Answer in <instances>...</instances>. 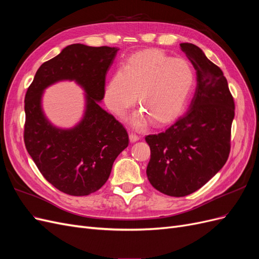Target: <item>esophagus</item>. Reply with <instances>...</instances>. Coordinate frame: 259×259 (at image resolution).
I'll return each mask as SVG.
<instances>
[{
	"label": "esophagus",
	"mask_w": 259,
	"mask_h": 259,
	"mask_svg": "<svg viewBox=\"0 0 259 259\" xmlns=\"http://www.w3.org/2000/svg\"><path fill=\"white\" fill-rule=\"evenodd\" d=\"M140 139V137L138 136V135H136V134H130V142L131 143H136V142H138V140Z\"/></svg>",
	"instance_id": "esophagus-1"
}]
</instances>
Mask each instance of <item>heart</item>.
<instances>
[{"label": "heart", "mask_w": 259, "mask_h": 259, "mask_svg": "<svg viewBox=\"0 0 259 259\" xmlns=\"http://www.w3.org/2000/svg\"><path fill=\"white\" fill-rule=\"evenodd\" d=\"M195 74L189 61L171 58L158 50L139 52L124 62L109 79L105 104L113 114L123 116L137 99L142 109L130 121L145 128L150 117L156 124L171 121L185 108L194 85Z\"/></svg>", "instance_id": "heart-1"}]
</instances>
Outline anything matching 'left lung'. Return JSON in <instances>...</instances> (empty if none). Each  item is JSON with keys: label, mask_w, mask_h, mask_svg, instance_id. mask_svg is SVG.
I'll return each instance as SVG.
<instances>
[{"label": "left lung", "mask_w": 259, "mask_h": 259, "mask_svg": "<svg viewBox=\"0 0 259 259\" xmlns=\"http://www.w3.org/2000/svg\"><path fill=\"white\" fill-rule=\"evenodd\" d=\"M197 72V89L188 111L164 132L146 136L151 158L149 182L170 197L197 191L228 160L234 101L221 68L191 43H182Z\"/></svg>", "instance_id": "obj_1"}]
</instances>
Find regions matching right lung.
Wrapping results in <instances>:
<instances>
[{
	"label": "right lung",
	"instance_id": "add662e5",
	"mask_svg": "<svg viewBox=\"0 0 259 259\" xmlns=\"http://www.w3.org/2000/svg\"><path fill=\"white\" fill-rule=\"evenodd\" d=\"M117 48L71 44L38 68L25 98V145L44 178L61 192L81 197L103 187L114 160L128 146L127 132L99 106L106 74ZM60 80H74L84 90L81 121L60 129L46 117L44 91Z\"/></svg>",
	"mask_w": 259,
	"mask_h": 259
}]
</instances>
